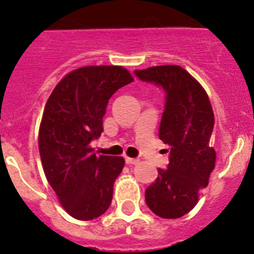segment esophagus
Returning <instances> with one entry per match:
<instances>
[{
    "instance_id": "obj_1",
    "label": "esophagus",
    "mask_w": 254,
    "mask_h": 254,
    "mask_svg": "<svg viewBox=\"0 0 254 254\" xmlns=\"http://www.w3.org/2000/svg\"><path fill=\"white\" fill-rule=\"evenodd\" d=\"M125 162H127V165H137V163L139 162V159L130 158V157H125Z\"/></svg>"
}]
</instances>
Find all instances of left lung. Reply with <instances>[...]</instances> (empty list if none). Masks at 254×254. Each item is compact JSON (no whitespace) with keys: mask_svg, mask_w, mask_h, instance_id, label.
<instances>
[{"mask_svg":"<svg viewBox=\"0 0 254 254\" xmlns=\"http://www.w3.org/2000/svg\"><path fill=\"white\" fill-rule=\"evenodd\" d=\"M134 73L166 91L159 138L170 146V162L167 170L158 169L145 200L157 216L178 219L196 205L215 169L216 151L209 146L215 124L212 107L200 83L179 65H154Z\"/></svg>","mask_w":254,"mask_h":254,"instance_id":"8db88e82","label":"left lung"}]
</instances>
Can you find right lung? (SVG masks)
Wrapping results in <instances>:
<instances>
[{
    "label": "right lung",
    "mask_w": 254,
    "mask_h": 254,
    "mask_svg": "<svg viewBox=\"0 0 254 254\" xmlns=\"http://www.w3.org/2000/svg\"><path fill=\"white\" fill-rule=\"evenodd\" d=\"M134 80L121 65H87L68 72L46 103L38 145L42 166L62 207L77 220H93L111 205L123 157L96 155L112 95Z\"/></svg>",
    "instance_id": "obj_1"
}]
</instances>
